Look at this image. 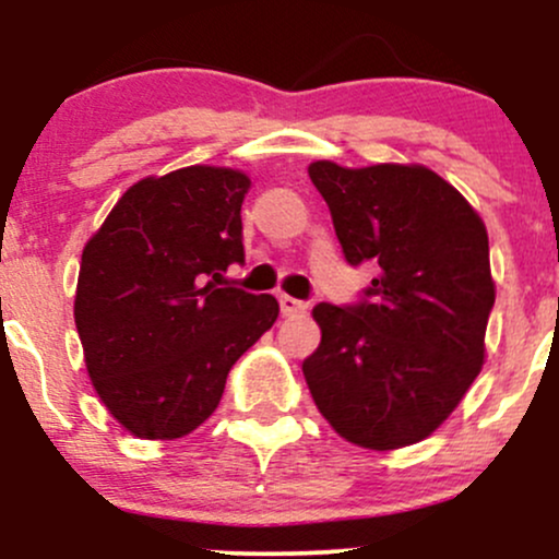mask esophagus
<instances>
[{"mask_svg": "<svg viewBox=\"0 0 559 559\" xmlns=\"http://www.w3.org/2000/svg\"><path fill=\"white\" fill-rule=\"evenodd\" d=\"M278 305H281V312H284L286 318L301 316V312L307 310L305 301H301V299H294V297H288V294H281V297H278Z\"/></svg>", "mask_w": 559, "mask_h": 559, "instance_id": "34e87169", "label": "esophagus"}]
</instances>
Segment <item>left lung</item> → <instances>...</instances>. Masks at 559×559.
<instances>
[{
	"label": "left lung",
	"instance_id": "1",
	"mask_svg": "<svg viewBox=\"0 0 559 559\" xmlns=\"http://www.w3.org/2000/svg\"><path fill=\"white\" fill-rule=\"evenodd\" d=\"M307 173L346 262H373L376 278L357 305H316L323 338L301 373L320 415L346 441L378 452L418 444L452 415L484 365L493 307L484 221L423 165L342 168L318 159Z\"/></svg>",
	"mask_w": 559,
	"mask_h": 559
}]
</instances>
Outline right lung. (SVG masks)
Segmentation results:
<instances>
[{"label":"right lung","mask_w":559,"mask_h":559,"mask_svg":"<svg viewBox=\"0 0 559 559\" xmlns=\"http://www.w3.org/2000/svg\"><path fill=\"white\" fill-rule=\"evenodd\" d=\"M247 173L191 165L133 183L86 241L75 329L88 378L139 439H181L278 318L273 294L217 286L243 262Z\"/></svg>","instance_id":"obj_1"}]
</instances>
